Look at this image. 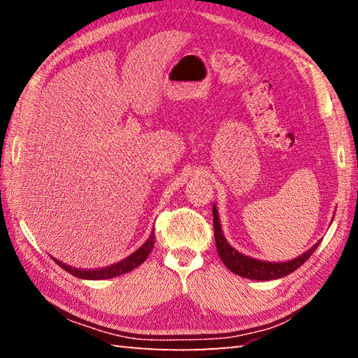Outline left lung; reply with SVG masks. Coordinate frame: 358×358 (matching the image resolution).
<instances>
[{
	"label": "left lung",
	"instance_id": "obj_1",
	"mask_svg": "<svg viewBox=\"0 0 358 358\" xmlns=\"http://www.w3.org/2000/svg\"><path fill=\"white\" fill-rule=\"evenodd\" d=\"M212 214H214L215 245H217L220 258H222V262L231 272L249 280L266 281V280H277L281 277H286L289 273H292L295 269H299L300 266L315 252L318 245H320V240H318L313 248L306 250V252H303L301 255L295 257L294 260H289V262L271 263V262L257 260V258H250L245 254L238 252L237 249L232 248L229 243H227L222 229V223H220V217H218V210L215 204L212 206Z\"/></svg>",
	"mask_w": 358,
	"mask_h": 358
}]
</instances>
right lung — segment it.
<instances>
[{"mask_svg":"<svg viewBox=\"0 0 358 358\" xmlns=\"http://www.w3.org/2000/svg\"><path fill=\"white\" fill-rule=\"evenodd\" d=\"M154 243H155V234L152 232L149 235V238L144 241V245L136 249L134 254L126 257L124 260H121L115 264H110V266H108V268H101V269H87V271L86 269H75L62 262H58L57 258H55V263L59 266V268H63L64 271L72 273V275L83 278V280H108V278L123 275V273H127L132 269L138 268L143 262H146V258L149 257L152 248H154Z\"/></svg>","mask_w":358,"mask_h":358,"instance_id":"1","label":"right lung"}]
</instances>
